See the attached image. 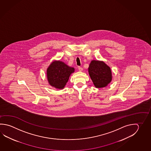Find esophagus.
Returning <instances> with one entry per match:
<instances>
[{
    "label": "esophagus",
    "mask_w": 151,
    "mask_h": 151,
    "mask_svg": "<svg viewBox=\"0 0 151 151\" xmlns=\"http://www.w3.org/2000/svg\"><path fill=\"white\" fill-rule=\"evenodd\" d=\"M78 70H79V71H82V70H83V69H82V67L78 66Z\"/></svg>",
    "instance_id": "obj_1"
}]
</instances>
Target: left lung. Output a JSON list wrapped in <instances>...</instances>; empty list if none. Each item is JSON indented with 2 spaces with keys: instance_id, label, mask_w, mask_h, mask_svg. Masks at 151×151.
<instances>
[{
  "instance_id": "1",
  "label": "left lung",
  "mask_w": 151,
  "mask_h": 151,
  "mask_svg": "<svg viewBox=\"0 0 151 151\" xmlns=\"http://www.w3.org/2000/svg\"><path fill=\"white\" fill-rule=\"evenodd\" d=\"M88 72L97 88L106 87L112 80L110 68L103 62L92 60L88 68Z\"/></svg>"
}]
</instances>
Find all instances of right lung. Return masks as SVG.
<instances>
[{
	"instance_id": "right-lung-1",
	"label": "right lung",
	"mask_w": 151,
	"mask_h": 151,
	"mask_svg": "<svg viewBox=\"0 0 151 151\" xmlns=\"http://www.w3.org/2000/svg\"><path fill=\"white\" fill-rule=\"evenodd\" d=\"M74 71L73 68L70 67L62 62H53L47 70L48 81L52 87L63 89L70 74Z\"/></svg>"
}]
</instances>
